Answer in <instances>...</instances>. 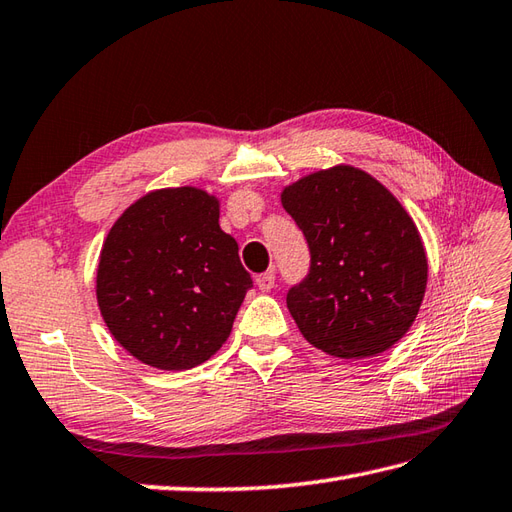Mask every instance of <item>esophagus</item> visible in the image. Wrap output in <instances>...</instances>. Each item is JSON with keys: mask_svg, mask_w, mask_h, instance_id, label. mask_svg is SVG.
I'll list each match as a JSON object with an SVG mask.
<instances>
[{"mask_svg": "<svg viewBox=\"0 0 512 512\" xmlns=\"http://www.w3.org/2000/svg\"><path fill=\"white\" fill-rule=\"evenodd\" d=\"M255 283H257V288H259L261 292H270L272 288H275V272H272V270L264 272V275H259V277L255 279Z\"/></svg>", "mask_w": 512, "mask_h": 512, "instance_id": "obj_1", "label": "esophagus"}]
</instances>
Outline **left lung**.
I'll use <instances>...</instances> for the list:
<instances>
[{
	"label": "left lung",
	"instance_id": "8db88e82",
	"mask_svg": "<svg viewBox=\"0 0 512 512\" xmlns=\"http://www.w3.org/2000/svg\"><path fill=\"white\" fill-rule=\"evenodd\" d=\"M281 205L312 255L310 275L288 292L303 338L362 360L406 336L425 296L427 257L401 202L364 170L334 165L283 187Z\"/></svg>",
	"mask_w": 512,
	"mask_h": 512
}]
</instances>
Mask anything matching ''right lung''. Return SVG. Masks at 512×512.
Returning a JSON list of instances; mask_svg holds the SVG:
<instances>
[{"label": "right lung", "instance_id": "add662e5", "mask_svg": "<svg viewBox=\"0 0 512 512\" xmlns=\"http://www.w3.org/2000/svg\"><path fill=\"white\" fill-rule=\"evenodd\" d=\"M200 187L154 189L115 220L95 296L111 336L148 366L187 371L227 342L253 279Z\"/></svg>", "mask_w": 512, "mask_h": 512}]
</instances>
